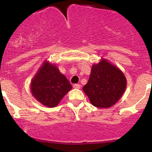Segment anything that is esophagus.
<instances>
[{
	"label": "esophagus",
	"instance_id": "1",
	"mask_svg": "<svg viewBox=\"0 0 152 152\" xmlns=\"http://www.w3.org/2000/svg\"><path fill=\"white\" fill-rule=\"evenodd\" d=\"M80 87H81V86L79 84H74V85H73V88H74L79 89V88H80Z\"/></svg>",
	"mask_w": 152,
	"mask_h": 152
}]
</instances>
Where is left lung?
Masks as SVG:
<instances>
[{"label":"left lung","instance_id":"8db88e82","mask_svg":"<svg viewBox=\"0 0 152 152\" xmlns=\"http://www.w3.org/2000/svg\"><path fill=\"white\" fill-rule=\"evenodd\" d=\"M126 86L122 72L107 61L101 60L93 65L88 82L83 89L93 106L109 108L121 98Z\"/></svg>","mask_w":152,"mask_h":152}]
</instances>
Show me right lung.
<instances>
[{"label": "right lung", "instance_id": "add662e5", "mask_svg": "<svg viewBox=\"0 0 152 152\" xmlns=\"http://www.w3.org/2000/svg\"><path fill=\"white\" fill-rule=\"evenodd\" d=\"M72 86L58 67L45 62L32 79V94L41 103L48 107H55L64 96L71 90Z\"/></svg>", "mask_w": 152, "mask_h": 152}]
</instances>
